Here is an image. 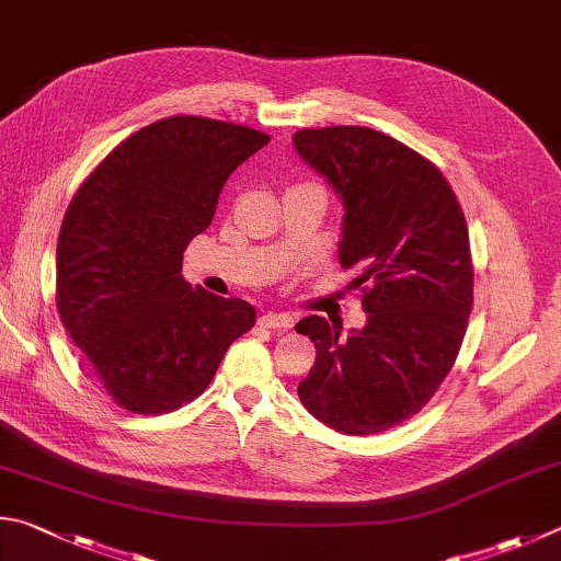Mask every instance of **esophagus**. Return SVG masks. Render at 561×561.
Instances as JSON below:
<instances>
[{"label": "esophagus", "instance_id": "esophagus-1", "mask_svg": "<svg viewBox=\"0 0 561 561\" xmlns=\"http://www.w3.org/2000/svg\"><path fill=\"white\" fill-rule=\"evenodd\" d=\"M260 325H264V329L289 331L294 325V316L284 313V311H267V313L260 316Z\"/></svg>", "mask_w": 561, "mask_h": 561}]
</instances>
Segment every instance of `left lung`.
I'll use <instances>...</instances> for the list:
<instances>
[{"label":"left lung","instance_id":"8db88e82","mask_svg":"<svg viewBox=\"0 0 561 561\" xmlns=\"http://www.w3.org/2000/svg\"><path fill=\"white\" fill-rule=\"evenodd\" d=\"M294 147L343 201L339 260L368 313L345 339L321 316L297 323L316 345L299 400L341 434L392 430L432 400L461 351L473 307L463 210L430 159L378 129H299Z\"/></svg>","mask_w":561,"mask_h":561}]
</instances>
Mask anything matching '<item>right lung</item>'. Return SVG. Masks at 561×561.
I'll return each instance as SVG.
<instances>
[{
  "instance_id": "add662e5",
  "label": "right lung",
  "mask_w": 561,
  "mask_h": 561,
  "mask_svg": "<svg viewBox=\"0 0 561 561\" xmlns=\"http://www.w3.org/2000/svg\"><path fill=\"white\" fill-rule=\"evenodd\" d=\"M270 135L176 115L110 151L66 210L56 307L98 382L135 414L179 410L210 385L257 313L181 277L188 242L216 216L228 176Z\"/></svg>"
}]
</instances>
